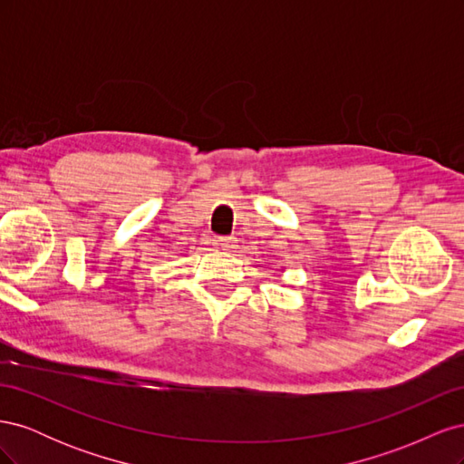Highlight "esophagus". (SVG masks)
<instances>
[{
    "label": "esophagus",
    "instance_id": "obj_1",
    "mask_svg": "<svg viewBox=\"0 0 464 464\" xmlns=\"http://www.w3.org/2000/svg\"><path fill=\"white\" fill-rule=\"evenodd\" d=\"M215 244L220 247V249H230L232 246H234V237H224V236H220V237H215Z\"/></svg>",
    "mask_w": 464,
    "mask_h": 464
}]
</instances>
